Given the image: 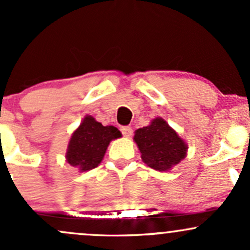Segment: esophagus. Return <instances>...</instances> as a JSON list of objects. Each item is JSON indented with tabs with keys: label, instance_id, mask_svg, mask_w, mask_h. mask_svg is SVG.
<instances>
[{
	"label": "esophagus",
	"instance_id": "esophagus-1",
	"mask_svg": "<svg viewBox=\"0 0 250 250\" xmlns=\"http://www.w3.org/2000/svg\"><path fill=\"white\" fill-rule=\"evenodd\" d=\"M120 130H121L123 136L125 137H130L133 135V129H131V127H129V125H123V127L120 128Z\"/></svg>",
	"mask_w": 250,
	"mask_h": 250
}]
</instances>
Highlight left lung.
Here are the masks:
<instances>
[{
  "instance_id": "1",
  "label": "left lung",
  "mask_w": 250,
  "mask_h": 250,
  "mask_svg": "<svg viewBox=\"0 0 250 250\" xmlns=\"http://www.w3.org/2000/svg\"><path fill=\"white\" fill-rule=\"evenodd\" d=\"M134 140L141 151L142 161L155 170H169L187 153L183 140L160 117L148 127L137 129Z\"/></svg>"
}]
</instances>
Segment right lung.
I'll list each match as a JSON object with an SVG mask.
<instances>
[{"instance_id": "1", "label": "right lung", "mask_w": 250, "mask_h": 250, "mask_svg": "<svg viewBox=\"0 0 250 250\" xmlns=\"http://www.w3.org/2000/svg\"><path fill=\"white\" fill-rule=\"evenodd\" d=\"M121 136L113 125H102L91 116H85L71 136L65 157L69 165L81 171L96 168L102 161L109 142Z\"/></svg>"}]
</instances>
